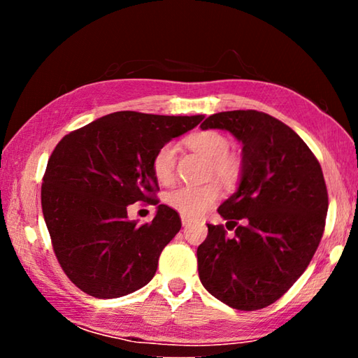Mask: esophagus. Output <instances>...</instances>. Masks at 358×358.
I'll return each mask as SVG.
<instances>
[{"label":"esophagus","instance_id":"esophagus-1","mask_svg":"<svg viewBox=\"0 0 358 358\" xmlns=\"http://www.w3.org/2000/svg\"><path fill=\"white\" fill-rule=\"evenodd\" d=\"M191 222H192V221H191V220H187V217H185V216H183V217H181V224H183V226H185V227H186V226H189V224H191Z\"/></svg>","mask_w":358,"mask_h":358}]
</instances>
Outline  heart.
<instances>
[{
    "label": "heart",
    "instance_id": "obj_1",
    "mask_svg": "<svg viewBox=\"0 0 358 358\" xmlns=\"http://www.w3.org/2000/svg\"><path fill=\"white\" fill-rule=\"evenodd\" d=\"M186 145L197 151L210 161V175L221 183L232 186L237 183L241 173V161L237 156L229 153V138L216 131L194 132L186 138ZM177 166V147L166 143L153 156V173L162 185L172 183ZM221 197V187L215 181L201 186H180L166 196L169 207L177 210L185 217H199L210 210Z\"/></svg>",
    "mask_w": 358,
    "mask_h": 358
}]
</instances>
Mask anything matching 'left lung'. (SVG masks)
<instances>
[{"instance_id":"left-lung-1","label":"left lung","mask_w":358,"mask_h":358,"mask_svg":"<svg viewBox=\"0 0 358 358\" xmlns=\"http://www.w3.org/2000/svg\"><path fill=\"white\" fill-rule=\"evenodd\" d=\"M202 129H226L243 143L241 180L197 248L208 292L240 311L271 305L292 287L322 238L329 192L317 157L294 129L257 110L221 112ZM243 220V224H238Z\"/></svg>"}]
</instances>
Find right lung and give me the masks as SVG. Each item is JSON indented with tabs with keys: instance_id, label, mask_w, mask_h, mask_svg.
<instances>
[{
	"instance_id": "1",
	"label": "right lung",
	"mask_w": 358,
	"mask_h": 358,
	"mask_svg": "<svg viewBox=\"0 0 358 358\" xmlns=\"http://www.w3.org/2000/svg\"><path fill=\"white\" fill-rule=\"evenodd\" d=\"M202 120L115 112L58 142L42 178V213L59 265L85 294L118 299L155 276L180 215L161 203L153 222L137 224L127 205L159 203L155 153Z\"/></svg>"
}]
</instances>
